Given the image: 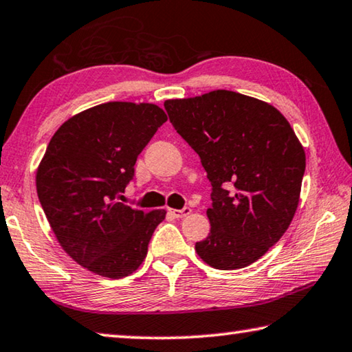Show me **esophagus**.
I'll list each match as a JSON object with an SVG mask.
<instances>
[{
	"instance_id": "34e87169",
	"label": "esophagus",
	"mask_w": 352,
	"mask_h": 352,
	"mask_svg": "<svg viewBox=\"0 0 352 352\" xmlns=\"http://www.w3.org/2000/svg\"><path fill=\"white\" fill-rule=\"evenodd\" d=\"M170 214L175 218H184L192 214V209H190V207H184V209H170Z\"/></svg>"
}]
</instances>
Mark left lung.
<instances>
[{
  "label": "left lung",
  "instance_id": "left-lung-1",
  "mask_svg": "<svg viewBox=\"0 0 352 352\" xmlns=\"http://www.w3.org/2000/svg\"><path fill=\"white\" fill-rule=\"evenodd\" d=\"M164 106L212 186L210 234L195 250L217 270L248 267L290 226L306 171L302 145L278 109L235 91Z\"/></svg>",
  "mask_w": 352,
  "mask_h": 352
}]
</instances>
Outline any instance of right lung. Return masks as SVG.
<instances>
[{
	"mask_svg": "<svg viewBox=\"0 0 352 352\" xmlns=\"http://www.w3.org/2000/svg\"><path fill=\"white\" fill-rule=\"evenodd\" d=\"M155 104L113 101L67 120L51 138L36 184L56 239L89 272L120 279L145 261L165 210L146 214L117 199L160 126Z\"/></svg>",
	"mask_w": 352,
	"mask_h": 352,
	"instance_id": "1",
	"label": "right lung"
}]
</instances>
